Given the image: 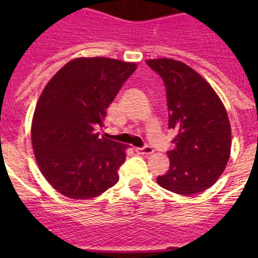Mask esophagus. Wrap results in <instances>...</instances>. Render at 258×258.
<instances>
[{"instance_id": "1", "label": "esophagus", "mask_w": 258, "mask_h": 258, "mask_svg": "<svg viewBox=\"0 0 258 258\" xmlns=\"http://www.w3.org/2000/svg\"><path fill=\"white\" fill-rule=\"evenodd\" d=\"M136 152L138 155H145V156H147V155L154 154V149L147 146V147H143V149H136Z\"/></svg>"}]
</instances>
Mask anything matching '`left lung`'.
Here are the masks:
<instances>
[{
  "label": "left lung",
  "mask_w": 258,
  "mask_h": 258,
  "mask_svg": "<svg viewBox=\"0 0 258 258\" xmlns=\"http://www.w3.org/2000/svg\"><path fill=\"white\" fill-rule=\"evenodd\" d=\"M146 63L160 75L166 89L169 127L177 132L168 152V173L157 183L179 195L203 192L216 183L231 151V125L222 101L197 71L169 58Z\"/></svg>",
  "instance_id": "1"
}]
</instances>
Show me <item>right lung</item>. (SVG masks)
Listing matches in <instances>:
<instances>
[{
	"label": "right lung",
	"instance_id": "add662e5",
	"mask_svg": "<svg viewBox=\"0 0 258 258\" xmlns=\"http://www.w3.org/2000/svg\"><path fill=\"white\" fill-rule=\"evenodd\" d=\"M137 63L94 56L68 61L44 88L32 118L36 161L59 194L99 197L117 183L127 146L99 137L106 111Z\"/></svg>",
	"mask_w": 258,
	"mask_h": 258
}]
</instances>
